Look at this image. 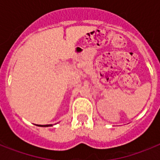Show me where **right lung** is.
Here are the masks:
<instances>
[{
  "instance_id": "1",
  "label": "right lung",
  "mask_w": 160,
  "mask_h": 160,
  "mask_svg": "<svg viewBox=\"0 0 160 160\" xmlns=\"http://www.w3.org/2000/svg\"><path fill=\"white\" fill-rule=\"evenodd\" d=\"M52 124H46V125H39V126H44V127H47V126H51Z\"/></svg>"
}]
</instances>
